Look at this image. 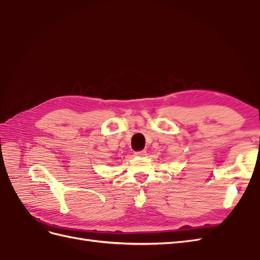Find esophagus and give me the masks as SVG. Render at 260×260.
Listing matches in <instances>:
<instances>
[{
	"label": "esophagus",
	"mask_w": 260,
	"mask_h": 260,
	"mask_svg": "<svg viewBox=\"0 0 260 260\" xmlns=\"http://www.w3.org/2000/svg\"><path fill=\"white\" fill-rule=\"evenodd\" d=\"M145 155H146V151H140V152L136 153V156H138V157H144Z\"/></svg>",
	"instance_id": "1"
}]
</instances>
